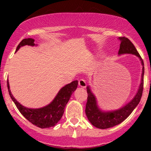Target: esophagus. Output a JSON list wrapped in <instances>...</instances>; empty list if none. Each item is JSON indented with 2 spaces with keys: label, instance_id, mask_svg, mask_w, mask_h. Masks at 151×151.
Returning <instances> with one entry per match:
<instances>
[{
  "label": "esophagus",
  "instance_id": "esophagus-1",
  "mask_svg": "<svg viewBox=\"0 0 151 151\" xmlns=\"http://www.w3.org/2000/svg\"><path fill=\"white\" fill-rule=\"evenodd\" d=\"M78 84H79V86H80V88H86V85H87L86 82H85V80H83V79H81V80H79Z\"/></svg>",
  "mask_w": 151,
  "mask_h": 151
}]
</instances>
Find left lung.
<instances>
[{"label":"left lung","instance_id":"left-lung-1","mask_svg":"<svg viewBox=\"0 0 151 151\" xmlns=\"http://www.w3.org/2000/svg\"><path fill=\"white\" fill-rule=\"evenodd\" d=\"M118 39L121 42L120 49L118 51V55L125 54L134 55L139 58L141 62L142 69L141 81L139 85L137 93L133 97L130 101L126 104L124 106H121L119 109L114 110H104L101 109L98 104V101L91 89V86H87V92H88V101L85 107V114L87 115L88 121L95 127L98 129H105L113 127L122 123L126 120L130 114L133 112L139 103L143 91V77H144V63L140 55L138 53L133 44L131 42L129 39L126 37H119Z\"/></svg>","mask_w":151,"mask_h":151}]
</instances>
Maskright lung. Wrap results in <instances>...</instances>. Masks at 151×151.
I'll list each match as a JSON object with an SVG mask.
<instances>
[{
  "instance_id": "obj_1",
  "label": "right lung",
  "mask_w": 151,
  "mask_h": 151,
  "mask_svg": "<svg viewBox=\"0 0 151 151\" xmlns=\"http://www.w3.org/2000/svg\"><path fill=\"white\" fill-rule=\"evenodd\" d=\"M25 45L31 47L36 46V45L34 44V39H25L19 44L17 47L16 52L18 51L21 47ZM77 80H74L69 84H67L58 91L54 99L50 104L43 107L34 109L26 107L17 101L11 92L9 80L7 81V87L10 97L21 114L30 123L42 129H47L55 126L61 119L66 104L69 101L71 94L77 89Z\"/></svg>"
}]
</instances>
